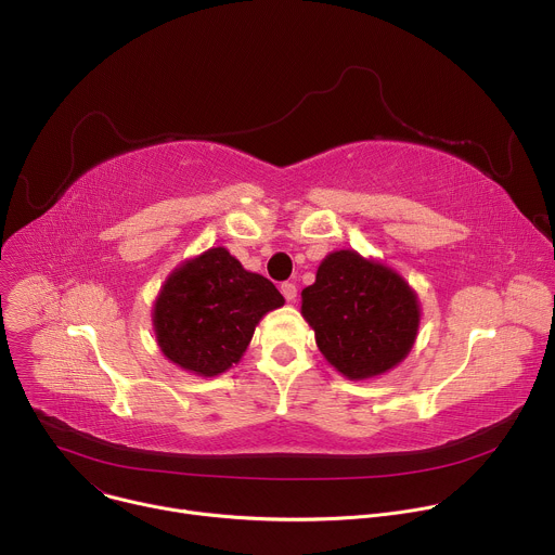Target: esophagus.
<instances>
[{
	"mask_svg": "<svg viewBox=\"0 0 555 555\" xmlns=\"http://www.w3.org/2000/svg\"><path fill=\"white\" fill-rule=\"evenodd\" d=\"M296 292H298V289H296L294 283H283V285H281V294H283L285 300H289V302L296 300Z\"/></svg>",
	"mask_w": 555,
	"mask_h": 555,
	"instance_id": "esophagus-1",
	"label": "esophagus"
}]
</instances>
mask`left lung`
Returning <instances> with one entry per match:
<instances>
[{"label": "left lung", "instance_id": "left-lung-1", "mask_svg": "<svg viewBox=\"0 0 555 555\" xmlns=\"http://www.w3.org/2000/svg\"><path fill=\"white\" fill-rule=\"evenodd\" d=\"M300 298L315 345L349 379L384 375L417 340V292L400 272L356 250L330 253Z\"/></svg>", "mask_w": 555, "mask_h": 555}]
</instances>
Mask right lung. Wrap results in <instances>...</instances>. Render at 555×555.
I'll return each mask as SVG.
<instances>
[{"label":"right lung","mask_w":555,"mask_h":555,"mask_svg":"<svg viewBox=\"0 0 555 555\" xmlns=\"http://www.w3.org/2000/svg\"><path fill=\"white\" fill-rule=\"evenodd\" d=\"M285 305L272 281L223 246L182 261L155 296L151 321L167 360L215 377L242 360L263 315Z\"/></svg>","instance_id":"right-lung-1"}]
</instances>
